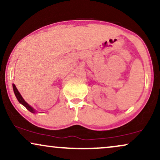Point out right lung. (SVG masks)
<instances>
[{"label":"right lung","mask_w":160,"mask_h":160,"mask_svg":"<svg viewBox=\"0 0 160 160\" xmlns=\"http://www.w3.org/2000/svg\"><path fill=\"white\" fill-rule=\"evenodd\" d=\"M12 85H13V89H14V94H15V96H16L17 99L18 100V101H19V102H20L21 104H22L23 106H25V108H27L28 111H30V112H31V113H35V112H36V111H35V109H34L33 108H32V107L30 106V105L28 104L27 102L25 101V100H24L23 98L22 97V95H20V93L19 92L18 89H17L16 86H15V85H14V84H13Z\"/></svg>","instance_id":"1"}]
</instances>
